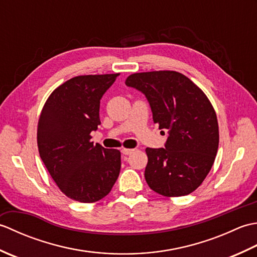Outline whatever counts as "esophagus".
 <instances>
[{
	"instance_id": "esophagus-1",
	"label": "esophagus",
	"mask_w": 257,
	"mask_h": 257,
	"mask_svg": "<svg viewBox=\"0 0 257 257\" xmlns=\"http://www.w3.org/2000/svg\"><path fill=\"white\" fill-rule=\"evenodd\" d=\"M134 151H135V149H125V148L121 149V152H122L123 155H125V156H128V155H132Z\"/></svg>"
}]
</instances>
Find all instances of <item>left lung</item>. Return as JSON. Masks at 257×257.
<instances>
[{
  "label": "left lung",
  "mask_w": 257,
  "mask_h": 257,
  "mask_svg": "<svg viewBox=\"0 0 257 257\" xmlns=\"http://www.w3.org/2000/svg\"><path fill=\"white\" fill-rule=\"evenodd\" d=\"M125 85L143 92L154 122L168 132L165 148L146 149L147 183L168 198L193 192L210 172L219 148V124L209 98L173 70L136 73Z\"/></svg>",
  "instance_id": "1"
}]
</instances>
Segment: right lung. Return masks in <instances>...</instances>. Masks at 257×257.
Masks as SVG:
<instances>
[{
    "instance_id": "obj_1",
    "label": "right lung",
    "mask_w": 257,
    "mask_h": 257,
    "mask_svg": "<svg viewBox=\"0 0 257 257\" xmlns=\"http://www.w3.org/2000/svg\"><path fill=\"white\" fill-rule=\"evenodd\" d=\"M118 76H76L58 86L42 109L38 152L57 187L72 200L99 201L118 179L120 151L90 141V133L100 124L101 97Z\"/></svg>"
}]
</instances>
